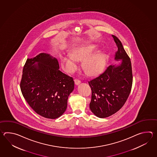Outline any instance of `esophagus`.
<instances>
[{
	"mask_svg": "<svg viewBox=\"0 0 157 157\" xmlns=\"http://www.w3.org/2000/svg\"><path fill=\"white\" fill-rule=\"evenodd\" d=\"M74 81H75V83L76 84V85H78L79 83H81V81L79 80H78L77 78H76V79H75L74 80Z\"/></svg>",
	"mask_w": 157,
	"mask_h": 157,
	"instance_id": "esophagus-1",
	"label": "esophagus"
}]
</instances>
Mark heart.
I'll use <instances>...</instances> for the list:
<instances>
[{"label": "heart", "mask_w": 157, "mask_h": 157, "mask_svg": "<svg viewBox=\"0 0 157 157\" xmlns=\"http://www.w3.org/2000/svg\"><path fill=\"white\" fill-rule=\"evenodd\" d=\"M95 45L81 46L75 48L72 54H64L61 57V63L66 71L73 73L78 68L77 61L82 60L83 70L90 75H96L103 70L106 62V58L103 53L97 52Z\"/></svg>", "instance_id": "b5f03b06"}]
</instances>
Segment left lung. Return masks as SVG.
<instances>
[{
  "label": "left lung",
  "instance_id": "obj_1",
  "mask_svg": "<svg viewBox=\"0 0 157 157\" xmlns=\"http://www.w3.org/2000/svg\"><path fill=\"white\" fill-rule=\"evenodd\" d=\"M112 36L118 48L114 59H122L121 63L109 66L102 74L89 81L92 92L90 110L99 118L109 117L120 110L128 98L132 85L130 58L120 40Z\"/></svg>",
  "mask_w": 157,
  "mask_h": 157
}]
</instances>
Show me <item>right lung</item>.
<instances>
[{
    "mask_svg": "<svg viewBox=\"0 0 157 157\" xmlns=\"http://www.w3.org/2000/svg\"><path fill=\"white\" fill-rule=\"evenodd\" d=\"M59 68L56 58L40 53L27 59L21 81V90L27 103L36 113L49 119L64 113L74 89L73 78Z\"/></svg>",
    "mask_w": 157,
    "mask_h": 157,
    "instance_id": "1",
    "label": "right lung"
}]
</instances>
